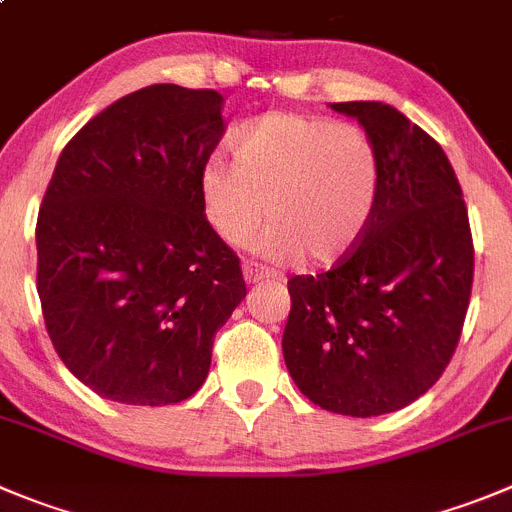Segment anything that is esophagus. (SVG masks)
Segmentation results:
<instances>
[{"label":"esophagus","instance_id":"esophagus-1","mask_svg":"<svg viewBox=\"0 0 512 512\" xmlns=\"http://www.w3.org/2000/svg\"><path fill=\"white\" fill-rule=\"evenodd\" d=\"M242 272H245L247 283H262V280H278L280 278L278 272L267 270V267L257 265V262H245Z\"/></svg>","mask_w":512,"mask_h":512}]
</instances>
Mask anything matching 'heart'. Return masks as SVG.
<instances>
[{"mask_svg":"<svg viewBox=\"0 0 512 512\" xmlns=\"http://www.w3.org/2000/svg\"><path fill=\"white\" fill-rule=\"evenodd\" d=\"M376 143L356 123L303 113H265L237 138L234 161L214 156L199 174L209 227L227 245L250 242L270 260H343L369 229L379 202Z\"/></svg>","mask_w":512,"mask_h":512,"instance_id":"1","label":"heart"}]
</instances>
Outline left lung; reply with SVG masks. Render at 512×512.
Wrapping results in <instances>:
<instances>
[{"instance_id": "1", "label": "left lung", "mask_w": 512, "mask_h": 512, "mask_svg": "<svg viewBox=\"0 0 512 512\" xmlns=\"http://www.w3.org/2000/svg\"><path fill=\"white\" fill-rule=\"evenodd\" d=\"M356 118L381 161L379 202L328 272L288 280L283 356L313 404L379 417L412 404L450 364L470 305V219L442 146L376 100L331 103Z\"/></svg>"}]
</instances>
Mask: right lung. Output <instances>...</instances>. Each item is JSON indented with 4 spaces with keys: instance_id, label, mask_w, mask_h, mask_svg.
I'll return each instance as SVG.
<instances>
[{
    "instance_id": "1",
    "label": "right lung",
    "mask_w": 512,
    "mask_h": 512,
    "mask_svg": "<svg viewBox=\"0 0 512 512\" xmlns=\"http://www.w3.org/2000/svg\"><path fill=\"white\" fill-rule=\"evenodd\" d=\"M217 90L159 83L90 118L37 214V293L62 364L103 399H189L247 295L199 174L224 133Z\"/></svg>"
}]
</instances>
